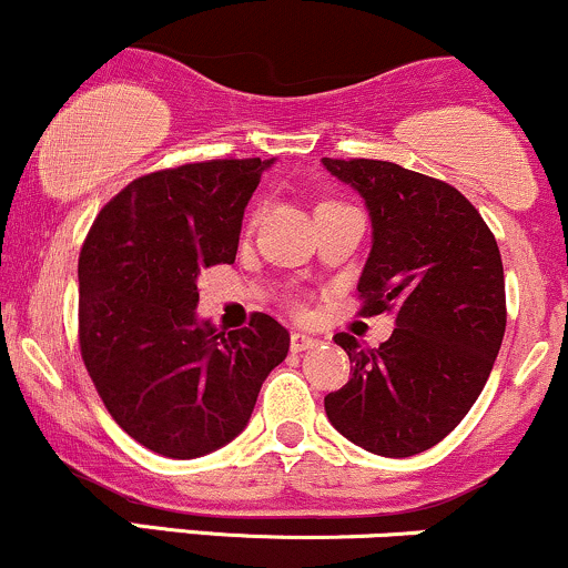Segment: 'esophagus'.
<instances>
[{
  "mask_svg": "<svg viewBox=\"0 0 568 568\" xmlns=\"http://www.w3.org/2000/svg\"><path fill=\"white\" fill-rule=\"evenodd\" d=\"M317 344V338L306 336V334H291V349L293 352H304V349H312Z\"/></svg>",
  "mask_w": 568,
  "mask_h": 568,
  "instance_id": "34e87169",
  "label": "esophagus"
}]
</instances>
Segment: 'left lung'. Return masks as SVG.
Listing matches in <instances>:
<instances>
[{
	"label": "left lung",
	"mask_w": 568,
	"mask_h": 568,
	"mask_svg": "<svg viewBox=\"0 0 568 568\" xmlns=\"http://www.w3.org/2000/svg\"><path fill=\"white\" fill-rule=\"evenodd\" d=\"M323 165L368 207L363 315H395L393 336L374 349L334 336L352 376L325 395V414L371 454H422L465 419L497 361L507 323L497 240L446 181L384 160Z\"/></svg>",
	"instance_id": "left-lung-1"
}]
</instances>
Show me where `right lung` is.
I'll return each instance as SVG.
<instances>
[{
    "label": "right lung",
    "mask_w": 568,
    "mask_h": 568,
    "mask_svg": "<svg viewBox=\"0 0 568 568\" xmlns=\"http://www.w3.org/2000/svg\"><path fill=\"white\" fill-rule=\"evenodd\" d=\"M275 160H211L130 181L80 253V349L103 406L171 459L243 433L291 336L256 312L224 334L197 317L202 270L232 264L247 200Z\"/></svg>",
    "instance_id": "obj_1"
}]
</instances>
